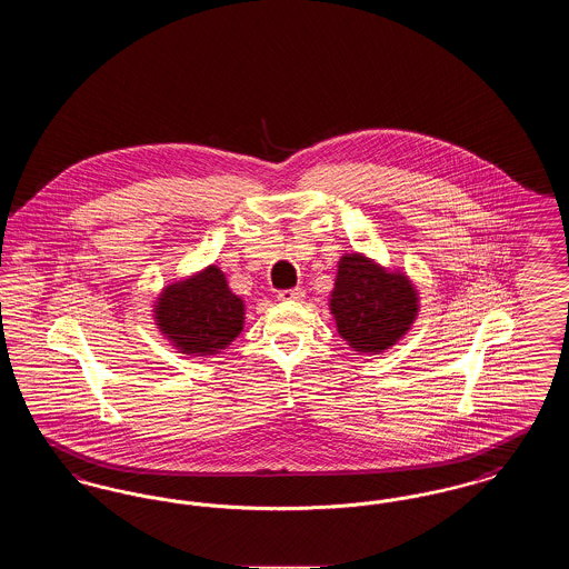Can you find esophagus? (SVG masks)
<instances>
[{"mask_svg":"<svg viewBox=\"0 0 569 569\" xmlns=\"http://www.w3.org/2000/svg\"><path fill=\"white\" fill-rule=\"evenodd\" d=\"M302 297H305L302 288H290V290H281V292H277V298H279V300H300Z\"/></svg>","mask_w":569,"mask_h":569,"instance_id":"obj_1","label":"esophagus"}]
</instances>
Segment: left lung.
I'll list each match as a JSON object with an SVG mask.
<instances>
[{
    "instance_id": "left-lung-1",
    "label": "left lung",
    "mask_w": 569,
    "mask_h": 569,
    "mask_svg": "<svg viewBox=\"0 0 569 569\" xmlns=\"http://www.w3.org/2000/svg\"><path fill=\"white\" fill-rule=\"evenodd\" d=\"M330 311L339 335L356 352H383L395 346L418 313L413 286L401 272L383 271L360 253L339 262Z\"/></svg>"
}]
</instances>
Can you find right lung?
<instances>
[{
	"label": "right lung",
	"instance_id": "1",
	"mask_svg": "<svg viewBox=\"0 0 569 569\" xmlns=\"http://www.w3.org/2000/svg\"><path fill=\"white\" fill-rule=\"evenodd\" d=\"M243 300L230 292L217 267L168 286L156 305L160 330L190 356L217 353L230 346L243 328Z\"/></svg>",
	"mask_w": 569,
	"mask_h": 569
}]
</instances>
